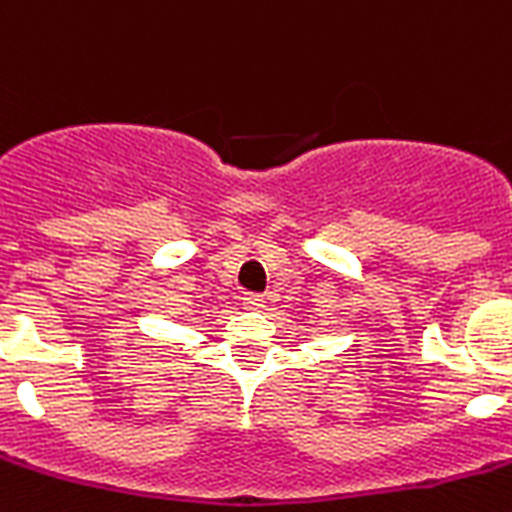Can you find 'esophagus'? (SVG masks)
I'll return each instance as SVG.
<instances>
[{"label":"esophagus","instance_id":"34e87169","mask_svg":"<svg viewBox=\"0 0 512 512\" xmlns=\"http://www.w3.org/2000/svg\"><path fill=\"white\" fill-rule=\"evenodd\" d=\"M243 305H246L248 310H261V307H264V297H261V295H246V297H243Z\"/></svg>","mask_w":512,"mask_h":512}]
</instances>
